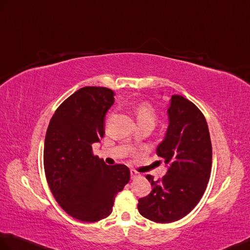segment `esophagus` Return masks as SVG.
Masks as SVG:
<instances>
[{
	"instance_id": "34e87169",
	"label": "esophagus",
	"mask_w": 250,
	"mask_h": 250,
	"mask_svg": "<svg viewBox=\"0 0 250 250\" xmlns=\"http://www.w3.org/2000/svg\"><path fill=\"white\" fill-rule=\"evenodd\" d=\"M130 175H131V179H136V178H141V173L139 172H137V171H135V170H133V169H131V171H130Z\"/></svg>"
}]
</instances>
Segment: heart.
<instances>
[{
	"instance_id": "b5f03b06",
	"label": "heart",
	"mask_w": 250,
	"mask_h": 250,
	"mask_svg": "<svg viewBox=\"0 0 250 250\" xmlns=\"http://www.w3.org/2000/svg\"><path fill=\"white\" fill-rule=\"evenodd\" d=\"M136 117L138 123H150L154 125L156 120V112L151 104L144 102L136 108Z\"/></svg>"
}]
</instances>
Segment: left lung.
<instances>
[{
    "label": "left lung",
    "mask_w": 250,
    "mask_h": 250,
    "mask_svg": "<svg viewBox=\"0 0 250 250\" xmlns=\"http://www.w3.org/2000/svg\"><path fill=\"white\" fill-rule=\"evenodd\" d=\"M168 126L156 153L167 166L161 180L152 176V190L138 200L141 215L160 224L181 219L201 199L210 179L212 144L205 116L193 102L172 95L167 106Z\"/></svg>",
    "instance_id": "left-lung-1"
}]
</instances>
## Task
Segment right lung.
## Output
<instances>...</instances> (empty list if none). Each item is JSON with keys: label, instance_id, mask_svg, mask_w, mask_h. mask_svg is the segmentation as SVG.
<instances>
[{"label": "right lung", "instance_id": "add662e5", "mask_svg": "<svg viewBox=\"0 0 250 250\" xmlns=\"http://www.w3.org/2000/svg\"><path fill=\"white\" fill-rule=\"evenodd\" d=\"M114 95L105 87H83L61 104L46 130V181L59 205L81 222L107 217L116 195L130 180L125 165L108 166L92 154L91 145L105 133L104 117Z\"/></svg>", "mask_w": 250, "mask_h": 250}]
</instances>
